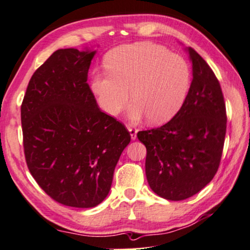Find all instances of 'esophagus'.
Instances as JSON below:
<instances>
[{
  "instance_id": "esophagus-1",
  "label": "esophagus",
  "mask_w": 250,
  "mask_h": 250,
  "mask_svg": "<svg viewBox=\"0 0 250 250\" xmlns=\"http://www.w3.org/2000/svg\"><path fill=\"white\" fill-rule=\"evenodd\" d=\"M128 130H129V132H130V136H131V139H132V140H136L138 129L134 128L133 125H128Z\"/></svg>"
}]
</instances>
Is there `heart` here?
Instances as JSON below:
<instances>
[{"label":"heart","instance_id":"obj_1","mask_svg":"<svg viewBox=\"0 0 250 250\" xmlns=\"http://www.w3.org/2000/svg\"><path fill=\"white\" fill-rule=\"evenodd\" d=\"M108 71L94 72L91 89L105 113L117 116L132 104L128 119L167 122L179 112L188 97L191 70L188 62L166 47L150 42L120 46L106 57Z\"/></svg>","mask_w":250,"mask_h":250}]
</instances>
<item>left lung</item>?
Wrapping results in <instances>:
<instances>
[{"label": "left lung", "instance_id": "obj_1", "mask_svg": "<svg viewBox=\"0 0 250 250\" xmlns=\"http://www.w3.org/2000/svg\"><path fill=\"white\" fill-rule=\"evenodd\" d=\"M192 81L184 105L168 124L138 132L146 146V176L150 188L167 200L196 195L215 177L226 136V105L210 66L186 47Z\"/></svg>", "mask_w": 250, "mask_h": 250}]
</instances>
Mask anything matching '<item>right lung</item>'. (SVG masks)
<instances>
[{"label":"right lung","mask_w":250,"mask_h":250,"mask_svg":"<svg viewBox=\"0 0 250 250\" xmlns=\"http://www.w3.org/2000/svg\"><path fill=\"white\" fill-rule=\"evenodd\" d=\"M94 49H60L35 71L21 106L25 160L52 199L92 208L105 199L131 137L99 109L86 80Z\"/></svg>","instance_id":"right-lung-1"}]
</instances>
